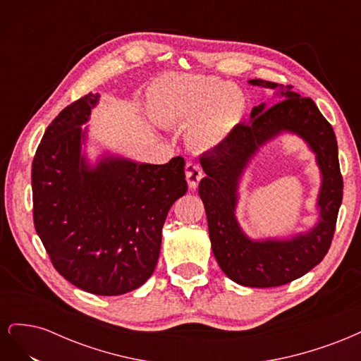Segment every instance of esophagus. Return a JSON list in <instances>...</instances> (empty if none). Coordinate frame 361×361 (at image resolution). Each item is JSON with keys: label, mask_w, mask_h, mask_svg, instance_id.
<instances>
[{"label": "esophagus", "mask_w": 361, "mask_h": 361, "mask_svg": "<svg viewBox=\"0 0 361 361\" xmlns=\"http://www.w3.org/2000/svg\"><path fill=\"white\" fill-rule=\"evenodd\" d=\"M185 174H187V180L191 190L197 188V185L200 182V179L203 178V170L200 167V164L190 161L187 162V166H185Z\"/></svg>", "instance_id": "obj_1"}]
</instances>
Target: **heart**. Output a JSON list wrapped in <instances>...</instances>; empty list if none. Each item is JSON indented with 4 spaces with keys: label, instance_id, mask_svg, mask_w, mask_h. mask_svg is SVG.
Instances as JSON below:
<instances>
[{
    "label": "heart",
    "instance_id": "heart-1",
    "mask_svg": "<svg viewBox=\"0 0 361 361\" xmlns=\"http://www.w3.org/2000/svg\"><path fill=\"white\" fill-rule=\"evenodd\" d=\"M157 113L171 122L188 125L190 145L209 150L221 145L241 122L245 97L224 80L197 75L169 76L154 89Z\"/></svg>",
    "mask_w": 361,
    "mask_h": 361
}]
</instances>
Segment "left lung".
<instances>
[{
	"label": "left lung",
	"instance_id": "1",
	"mask_svg": "<svg viewBox=\"0 0 361 361\" xmlns=\"http://www.w3.org/2000/svg\"><path fill=\"white\" fill-rule=\"evenodd\" d=\"M250 84L279 87L277 82L265 80H251ZM280 96L285 99L267 110L264 104L253 108L250 123H239L221 145L200 157L206 178L200 180L199 194L204 204L214 256L228 279L250 288L286 285L318 265L331 245L343 195L333 126L310 97L290 92V85ZM281 130L302 136L317 154L323 173L319 201L322 220L309 234L289 242L255 243L242 233L234 218L237 180L257 147Z\"/></svg>",
	"mask_w": 361,
	"mask_h": 361
}]
</instances>
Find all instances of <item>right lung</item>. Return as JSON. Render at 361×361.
Listing matches in <instances>:
<instances>
[{"label":"right lung","instance_id":"add662e5","mask_svg":"<svg viewBox=\"0 0 361 361\" xmlns=\"http://www.w3.org/2000/svg\"><path fill=\"white\" fill-rule=\"evenodd\" d=\"M99 94H85L52 120L31 166L32 220L54 268L94 295L145 285L158 264L162 226L187 192L185 159L162 166L81 157V125Z\"/></svg>","mask_w":361,"mask_h":361}]
</instances>
